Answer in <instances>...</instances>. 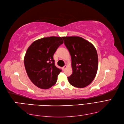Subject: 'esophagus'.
Returning a JSON list of instances; mask_svg holds the SVG:
<instances>
[{
	"mask_svg": "<svg viewBox=\"0 0 124 124\" xmlns=\"http://www.w3.org/2000/svg\"><path fill=\"white\" fill-rule=\"evenodd\" d=\"M66 68H67V65H65L64 66V67H62V68H63V70H65V69Z\"/></svg>",
	"mask_w": 124,
	"mask_h": 124,
	"instance_id": "34e87169",
	"label": "esophagus"
}]
</instances>
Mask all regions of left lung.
Here are the masks:
<instances>
[{
	"label": "left lung",
	"mask_w": 124,
	"mask_h": 124,
	"mask_svg": "<svg viewBox=\"0 0 124 124\" xmlns=\"http://www.w3.org/2000/svg\"><path fill=\"white\" fill-rule=\"evenodd\" d=\"M71 59L72 73L68 77L70 85L77 88L89 85L97 72L98 58L93 45L78 36L62 37Z\"/></svg>",
	"instance_id": "8db88e82"
}]
</instances>
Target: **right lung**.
Wrapping results in <instances>:
<instances>
[{
    "label": "right lung",
    "mask_w": 124,
    "mask_h": 124,
    "mask_svg": "<svg viewBox=\"0 0 124 124\" xmlns=\"http://www.w3.org/2000/svg\"><path fill=\"white\" fill-rule=\"evenodd\" d=\"M62 37H45L31 45L24 57L27 74L32 83L38 88L48 89L57 82L62 70L55 65L54 54L63 44Z\"/></svg>",
    "instance_id": "right-lung-1"
}]
</instances>
